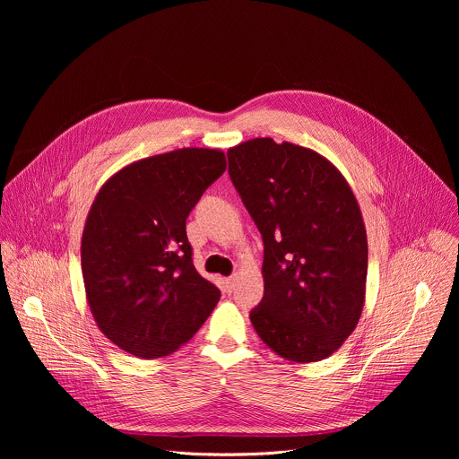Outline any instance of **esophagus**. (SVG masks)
I'll list each match as a JSON object with an SVG mask.
<instances>
[{
  "label": "esophagus",
  "instance_id": "34e87169",
  "mask_svg": "<svg viewBox=\"0 0 459 459\" xmlns=\"http://www.w3.org/2000/svg\"><path fill=\"white\" fill-rule=\"evenodd\" d=\"M236 281H238V278H236V276H230V278H227V280H225V285H223L225 294H232Z\"/></svg>",
  "mask_w": 459,
  "mask_h": 459
}]
</instances>
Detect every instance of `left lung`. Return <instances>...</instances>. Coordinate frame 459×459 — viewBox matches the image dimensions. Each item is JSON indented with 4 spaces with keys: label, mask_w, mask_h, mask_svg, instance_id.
<instances>
[{
    "label": "left lung",
    "mask_w": 459,
    "mask_h": 459,
    "mask_svg": "<svg viewBox=\"0 0 459 459\" xmlns=\"http://www.w3.org/2000/svg\"><path fill=\"white\" fill-rule=\"evenodd\" d=\"M227 156L265 245L254 331L289 361L329 358L365 305L367 230L351 185L329 160L290 142L254 138Z\"/></svg>",
    "instance_id": "left-lung-1"
}]
</instances>
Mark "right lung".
<instances>
[{"label": "right lung", "mask_w": 459, "mask_h": 459, "mask_svg": "<svg viewBox=\"0 0 459 459\" xmlns=\"http://www.w3.org/2000/svg\"><path fill=\"white\" fill-rule=\"evenodd\" d=\"M225 169L220 149H176L123 167L96 194L82 236L85 296L100 331L121 351L169 356L220 301L194 269L185 223Z\"/></svg>", "instance_id": "right-lung-1"}]
</instances>
